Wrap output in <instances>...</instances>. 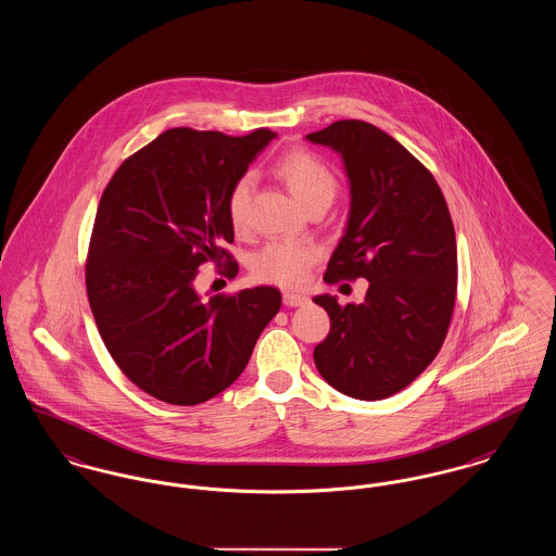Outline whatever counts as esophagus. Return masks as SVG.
<instances>
[{
  "instance_id": "34e87169",
  "label": "esophagus",
  "mask_w": 556,
  "mask_h": 556,
  "mask_svg": "<svg viewBox=\"0 0 556 556\" xmlns=\"http://www.w3.org/2000/svg\"><path fill=\"white\" fill-rule=\"evenodd\" d=\"M308 302V298L304 295V293H295V291H286L283 293V304L286 306H302V304H306Z\"/></svg>"
}]
</instances>
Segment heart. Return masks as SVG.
Instances as JSON below:
<instances>
[{
  "mask_svg": "<svg viewBox=\"0 0 556 556\" xmlns=\"http://www.w3.org/2000/svg\"><path fill=\"white\" fill-rule=\"evenodd\" d=\"M275 175L288 187L291 195L308 211L318 202L331 204L338 181L331 168L323 160L306 152L291 150L275 164ZM252 177L243 175L231 187L227 195V214L236 233H245L250 223V198H252ZM317 258L315 248L304 243L273 241L266 243L252 258V275L258 281L275 283L281 288H298L304 283L308 266Z\"/></svg>",
  "mask_w": 556,
  "mask_h": 556,
  "instance_id": "b5f03b06",
  "label": "heart"
}]
</instances>
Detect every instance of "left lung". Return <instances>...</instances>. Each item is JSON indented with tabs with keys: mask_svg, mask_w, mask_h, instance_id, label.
Masks as SVG:
<instances>
[{
	"mask_svg": "<svg viewBox=\"0 0 556 556\" xmlns=\"http://www.w3.org/2000/svg\"><path fill=\"white\" fill-rule=\"evenodd\" d=\"M308 141L344 162L350 212L325 281L365 277V302L313 300L331 318L315 348L323 379L356 400H383L438 356L456 298V238L433 175L394 137L363 121H338Z\"/></svg>",
	"mask_w": 556,
	"mask_h": 556,
	"instance_id": "8db88e82",
	"label": "left lung"
}]
</instances>
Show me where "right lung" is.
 <instances>
[{"label": "right lung", "instance_id": "obj_1", "mask_svg": "<svg viewBox=\"0 0 556 556\" xmlns=\"http://www.w3.org/2000/svg\"><path fill=\"white\" fill-rule=\"evenodd\" d=\"M275 137L170 129L125 160L102 193L89 306L114 363L162 402L193 406L227 390L281 308L268 286L208 302L195 290L200 265L231 261L227 195Z\"/></svg>", "mask_w": 556, "mask_h": 556}]
</instances>
